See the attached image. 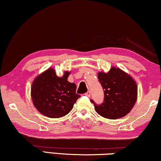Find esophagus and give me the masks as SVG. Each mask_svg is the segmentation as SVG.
Listing matches in <instances>:
<instances>
[{"label": "esophagus", "mask_w": 161, "mask_h": 161, "mask_svg": "<svg viewBox=\"0 0 161 161\" xmlns=\"http://www.w3.org/2000/svg\"><path fill=\"white\" fill-rule=\"evenodd\" d=\"M85 95H86V96H87V97H90L91 96V92H90V91H88V92H86Z\"/></svg>", "instance_id": "1"}]
</instances>
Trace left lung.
<instances>
[{
  "label": "left lung",
  "mask_w": 161,
  "mask_h": 161,
  "mask_svg": "<svg viewBox=\"0 0 161 161\" xmlns=\"http://www.w3.org/2000/svg\"><path fill=\"white\" fill-rule=\"evenodd\" d=\"M98 78L104 89L101 105L93 100L97 113L102 117L115 120L129 113L137 100V84L131 75L118 67H112L108 73L99 72Z\"/></svg>",
  "instance_id": "1"
}]
</instances>
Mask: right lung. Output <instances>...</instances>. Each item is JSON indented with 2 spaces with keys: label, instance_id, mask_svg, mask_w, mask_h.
I'll list each match as a JSON object with an SVG mask.
<instances>
[{
  "label": "right lung",
  "instance_id": "right-lung-1",
  "mask_svg": "<svg viewBox=\"0 0 161 161\" xmlns=\"http://www.w3.org/2000/svg\"><path fill=\"white\" fill-rule=\"evenodd\" d=\"M69 71H64L62 77L56 75L52 67L37 75L31 86L33 105L42 115L59 118L67 115L80 96L76 94V85L67 78Z\"/></svg>",
  "mask_w": 161,
  "mask_h": 161
}]
</instances>
